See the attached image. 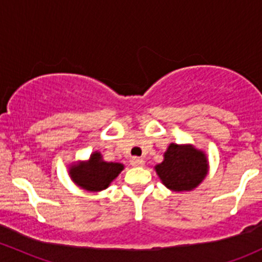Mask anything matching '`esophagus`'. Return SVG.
Instances as JSON below:
<instances>
[{"mask_svg": "<svg viewBox=\"0 0 262 262\" xmlns=\"http://www.w3.org/2000/svg\"><path fill=\"white\" fill-rule=\"evenodd\" d=\"M130 163H132V166H134V167L144 166V161H143L142 158H138V157H134V158H132Z\"/></svg>", "mask_w": 262, "mask_h": 262, "instance_id": "34e87169", "label": "esophagus"}]
</instances>
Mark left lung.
Segmentation results:
<instances>
[{"instance_id":"8db88e82","label":"left lung","mask_w":262,"mask_h":262,"mask_svg":"<svg viewBox=\"0 0 262 262\" xmlns=\"http://www.w3.org/2000/svg\"><path fill=\"white\" fill-rule=\"evenodd\" d=\"M159 178L172 191H191L203 181L207 173L205 153L192 145H177L174 143L164 153V161L156 166Z\"/></svg>"}]
</instances>
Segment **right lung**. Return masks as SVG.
I'll return each instance as SVG.
<instances>
[{
    "mask_svg": "<svg viewBox=\"0 0 262 262\" xmlns=\"http://www.w3.org/2000/svg\"><path fill=\"white\" fill-rule=\"evenodd\" d=\"M123 170V164L101 161L100 153H93L88 162L75 164L70 168L73 181L88 191H101L112 183Z\"/></svg>",
    "mask_w": 262,
    "mask_h": 262,
    "instance_id": "obj_1",
    "label": "right lung"
}]
</instances>
